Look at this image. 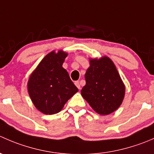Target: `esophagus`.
Returning a JSON list of instances; mask_svg holds the SVG:
<instances>
[{
    "label": "esophagus",
    "mask_w": 154,
    "mask_h": 154,
    "mask_svg": "<svg viewBox=\"0 0 154 154\" xmlns=\"http://www.w3.org/2000/svg\"><path fill=\"white\" fill-rule=\"evenodd\" d=\"M74 84L76 85V86H77V88H79V89H80V82H79V81H76L75 83H74Z\"/></svg>",
    "instance_id": "1"
}]
</instances>
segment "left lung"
<instances>
[{"mask_svg":"<svg viewBox=\"0 0 154 154\" xmlns=\"http://www.w3.org/2000/svg\"><path fill=\"white\" fill-rule=\"evenodd\" d=\"M86 85L81 90L83 98L97 113L103 116L116 111L124 100L125 86L113 62L109 57L90 59Z\"/></svg>","mask_w":154,"mask_h":154,"instance_id":"8db88e82","label":"left lung"}]
</instances>
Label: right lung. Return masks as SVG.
Segmentation results:
<instances>
[{
    "instance_id": "right-lung-1",
    "label": "right lung",
    "mask_w": 154,
    "mask_h": 154,
    "mask_svg": "<svg viewBox=\"0 0 154 154\" xmlns=\"http://www.w3.org/2000/svg\"><path fill=\"white\" fill-rule=\"evenodd\" d=\"M68 54L62 51L49 53L29 77L27 88L31 100L41 112L58 113L66 102L78 91L63 68Z\"/></svg>"
}]
</instances>
